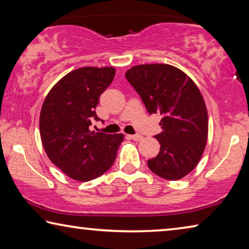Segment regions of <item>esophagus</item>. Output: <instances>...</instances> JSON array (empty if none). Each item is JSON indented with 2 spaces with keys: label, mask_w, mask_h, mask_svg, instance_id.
Here are the masks:
<instances>
[{
  "label": "esophagus",
  "mask_w": 249,
  "mask_h": 249,
  "mask_svg": "<svg viewBox=\"0 0 249 249\" xmlns=\"http://www.w3.org/2000/svg\"><path fill=\"white\" fill-rule=\"evenodd\" d=\"M128 137L130 140L133 141H142V136L140 134H135V135H128Z\"/></svg>",
  "instance_id": "obj_1"
}]
</instances>
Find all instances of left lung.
<instances>
[{"label": "left lung", "instance_id": "left-lung-1", "mask_svg": "<svg viewBox=\"0 0 249 249\" xmlns=\"http://www.w3.org/2000/svg\"><path fill=\"white\" fill-rule=\"evenodd\" d=\"M125 77L149 114H160L162 132L155 136L159 154L147 161L167 180H179L196 167L208 140V111L196 84L183 71L166 64L135 66Z\"/></svg>", "mask_w": 249, "mask_h": 249}]
</instances>
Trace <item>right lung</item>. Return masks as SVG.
Here are the masks:
<instances>
[{"label": "right lung", "instance_id": "right-lung-1", "mask_svg": "<svg viewBox=\"0 0 249 249\" xmlns=\"http://www.w3.org/2000/svg\"><path fill=\"white\" fill-rule=\"evenodd\" d=\"M113 67H83L66 74L46 96L39 116L40 138L48 158L71 179L90 181L112 167L123 134L89 129L100 95L112 83Z\"/></svg>", "mask_w": 249, "mask_h": 249}]
</instances>
